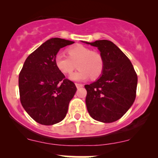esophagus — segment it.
<instances>
[{
  "label": "esophagus",
  "instance_id": "34e87169",
  "mask_svg": "<svg viewBox=\"0 0 158 158\" xmlns=\"http://www.w3.org/2000/svg\"><path fill=\"white\" fill-rule=\"evenodd\" d=\"M76 86H77V88H81V87L83 86V85L79 84V83H76Z\"/></svg>",
  "mask_w": 158,
  "mask_h": 158
}]
</instances>
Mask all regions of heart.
Here are the masks:
<instances>
[{
    "instance_id": "obj_1",
    "label": "heart",
    "mask_w": 158,
    "mask_h": 158,
    "mask_svg": "<svg viewBox=\"0 0 158 158\" xmlns=\"http://www.w3.org/2000/svg\"><path fill=\"white\" fill-rule=\"evenodd\" d=\"M68 56L59 52L54 57L56 68L63 74L71 73L76 68L79 70L70 76L74 81H83L90 77L97 79L104 70V59L99 52L92 51L90 48L79 44L69 48Z\"/></svg>"
}]
</instances>
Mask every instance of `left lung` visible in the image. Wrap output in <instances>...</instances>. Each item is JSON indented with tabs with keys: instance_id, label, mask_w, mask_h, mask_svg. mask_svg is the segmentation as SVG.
<instances>
[{
	"instance_id": "1",
	"label": "left lung",
	"mask_w": 158,
	"mask_h": 158,
	"mask_svg": "<svg viewBox=\"0 0 158 158\" xmlns=\"http://www.w3.org/2000/svg\"><path fill=\"white\" fill-rule=\"evenodd\" d=\"M85 43L97 47L104 59V70L100 78L85 85L87 109L96 120L115 122L135 102L137 75L131 61L110 41Z\"/></svg>"
}]
</instances>
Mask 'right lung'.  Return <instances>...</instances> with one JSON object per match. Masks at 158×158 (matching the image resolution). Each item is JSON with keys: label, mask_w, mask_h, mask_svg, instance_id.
<instances>
[{"label": "right lung", "mask_w": 158, "mask_h": 158, "mask_svg": "<svg viewBox=\"0 0 158 158\" xmlns=\"http://www.w3.org/2000/svg\"><path fill=\"white\" fill-rule=\"evenodd\" d=\"M73 43L59 38L48 40L27 58L20 72L21 103L27 114L40 124H56L68 113L77 87L56 68L54 57L61 48Z\"/></svg>", "instance_id": "obj_1"}]
</instances>
